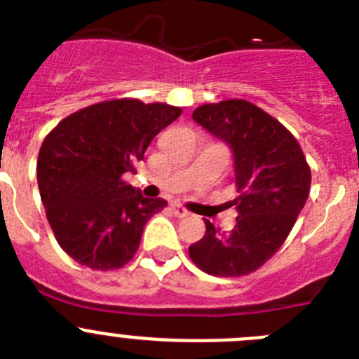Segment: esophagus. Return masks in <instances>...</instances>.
I'll use <instances>...</instances> for the list:
<instances>
[{"mask_svg":"<svg viewBox=\"0 0 359 359\" xmlns=\"http://www.w3.org/2000/svg\"><path fill=\"white\" fill-rule=\"evenodd\" d=\"M170 208H172V214L176 215V217H187V215H190L189 210H187V208H183L182 205H177V203H174Z\"/></svg>","mask_w":359,"mask_h":359,"instance_id":"1","label":"esophagus"}]
</instances>
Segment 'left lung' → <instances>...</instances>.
<instances>
[{
    "instance_id": "obj_1",
    "label": "left lung",
    "mask_w": 359,
    "mask_h": 359,
    "mask_svg": "<svg viewBox=\"0 0 359 359\" xmlns=\"http://www.w3.org/2000/svg\"><path fill=\"white\" fill-rule=\"evenodd\" d=\"M192 118L230 145L239 198L230 201L237 210L233 230L221 233L207 219V231L189 246V255L214 277L248 275L290 236L309 196V165L297 138L252 102L231 98L205 104Z\"/></svg>"
}]
</instances>
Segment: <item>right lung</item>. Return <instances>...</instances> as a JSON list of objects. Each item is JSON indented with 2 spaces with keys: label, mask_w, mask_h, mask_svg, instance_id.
Listing matches in <instances>:
<instances>
[{
  "label": "right lung",
  "mask_w": 359,
  "mask_h": 359,
  "mask_svg": "<svg viewBox=\"0 0 359 359\" xmlns=\"http://www.w3.org/2000/svg\"><path fill=\"white\" fill-rule=\"evenodd\" d=\"M182 115L169 104L120 98L66 116L37 158L41 201L55 239L79 264L116 269L140 246L145 223L167 201L123 182L161 129Z\"/></svg>",
  "instance_id": "right-lung-1"
}]
</instances>
